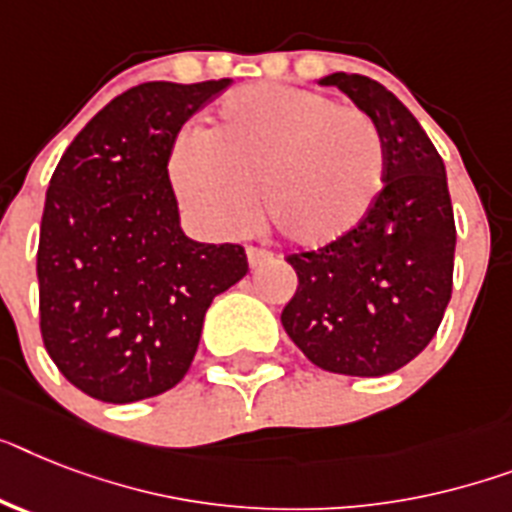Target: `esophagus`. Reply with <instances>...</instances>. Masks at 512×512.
Wrapping results in <instances>:
<instances>
[{
	"instance_id": "esophagus-1",
	"label": "esophagus",
	"mask_w": 512,
	"mask_h": 512,
	"mask_svg": "<svg viewBox=\"0 0 512 512\" xmlns=\"http://www.w3.org/2000/svg\"><path fill=\"white\" fill-rule=\"evenodd\" d=\"M246 256H248V266H251V269H259V266H264L272 261V253L261 251V248H246Z\"/></svg>"
}]
</instances>
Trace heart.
Segmentation results:
<instances>
[{
    "mask_svg": "<svg viewBox=\"0 0 512 512\" xmlns=\"http://www.w3.org/2000/svg\"><path fill=\"white\" fill-rule=\"evenodd\" d=\"M377 122L332 96L251 86L222 101L209 130L185 128L167 159L177 201L217 235H238L261 214L287 243L324 248L369 217L384 188Z\"/></svg>",
    "mask_w": 512,
    "mask_h": 512,
    "instance_id": "heart-1",
    "label": "heart"
}]
</instances>
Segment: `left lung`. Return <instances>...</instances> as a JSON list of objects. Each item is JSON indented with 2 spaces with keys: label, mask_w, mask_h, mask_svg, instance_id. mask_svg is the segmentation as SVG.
I'll use <instances>...</instances> for the list:
<instances>
[{
  "label": "left lung",
  "mask_w": 512,
  "mask_h": 512,
  "mask_svg": "<svg viewBox=\"0 0 512 512\" xmlns=\"http://www.w3.org/2000/svg\"><path fill=\"white\" fill-rule=\"evenodd\" d=\"M319 83L340 88L377 122L384 188L345 238L287 256L298 290L282 308V327L319 369L384 377L432 342L453 293L455 217L445 162L382 83L356 73Z\"/></svg>",
  "instance_id": "left-lung-1"
}]
</instances>
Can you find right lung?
Segmentation results:
<instances>
[{"label":"right lung","instance_id":"1","mask_svg":"<svg viewBox=\"0 0 512 512\" xmlns=\"http://www.w3.org/2000/svg\"><path fill=\"white\" fill-rule=\"evenodd\" d=\"M230 83L130 88L75 135L49 180L36 256L41 337L67 382L101 403L172 390L211 301L246 277L243 248L185 235L167 172L180 128Z\"/></svg>","mask_w":512,"mask_h":512}]
</instances>
